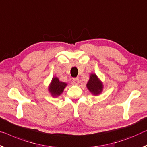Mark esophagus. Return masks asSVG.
I'll return each mask as SVG.
<instances>
[{
	"label": "esophagus",
	"mask_w": 147,
	"mask_h": 147,
	"mask_svg": "<svg viewBox=\"0 0 147 147\" xmlns=\"http://www.w3.org/2000/svg\"><path fill=\"white\" fill-rule=\"evenodd\" d=\"M72 83L74 85H78L79 83H80V81H79L78 78H73V81H72Z\"/></svg>",
	"instance_id": "esophagus-1"
}]
</instances>
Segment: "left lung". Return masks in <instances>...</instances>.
<instances>
[{
    "mask_svg": "<svg viewBox=\"0 0 147 147\" xmlns=\"http://www.w3.org/2000/svg\"><path fill=\"white\" fill-rule=\"evenodd\" d=\"M88 90L93 95H99L103 90V83L97 76L96 74L92 73L90 75V78L86 84Z\"/></svg>",
    "mask_w": 147,
    "mask_h": 147,
    "instance_id": "left-lung-1",
    "label": "left lung"
}]
</instances>
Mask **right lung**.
<instances>
[{
	"label": "right lung",
	"mask_w": 147,
	"mask_h": 147,
	"mask_svg": "<svg viewBox=\"0 0 147 147\" xmlns=\"http://www.w3.org/2000/svg\"><path fill=\"white\" fill-rule=\"evenodd\" d=\"M67 86V83L60 81L56 76H53L48 89L50 95L53 97H57L63 94Z\"/></svg>",
	"instance_id": "obj_1"
}]
</instances>
